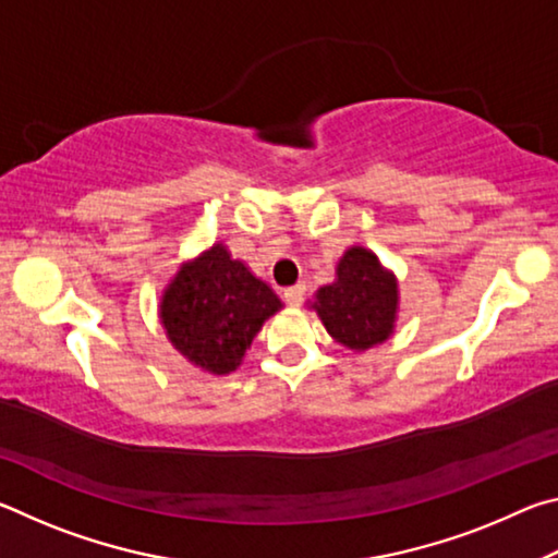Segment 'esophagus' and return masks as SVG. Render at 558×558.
Instances as JSON below:
<instances>
[{
    "instance_id": "34e87169",
    "label": "esophagus",
    "mask_w": 558,
    "mask_h": 558,
    "mask_svg": "<svg viewBox=\"0 0 558 558\" xmlns=\"http://www.w3.org/2000/svg\"><path fill=\"white\" fill-rule=\"evenodd\" d=\"M305 286H292V288H288L286 292H282V295H286V302L288 305H292V307H298L302 300H305Z\"/></svg>"
}]
</instances>
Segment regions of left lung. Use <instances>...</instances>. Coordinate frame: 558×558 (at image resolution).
<instances>
[{"label":"left lung","instance_id":"left-lung-1","mask_svg":"<svg viewBox=\"0 0 558 558\" xmlns=\"http://www.w3.org/2000/svg\"><path fill=\"white\" fill-rule=\"evenodd\" d=\"M335 282L315 292L310 307L335 342L366 352L393 335L399 313V282L376 253L352 245L337 263Z\"/></svg>","mask_w":558,"mask_h":558}]
</instances>
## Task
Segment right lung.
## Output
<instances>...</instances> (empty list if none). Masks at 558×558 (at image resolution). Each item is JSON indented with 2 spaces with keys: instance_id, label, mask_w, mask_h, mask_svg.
Wrapping results in <instances>:
<instances>
[{
  "instance_id": "right-lung-1",
  "label": "right lung",
  "mask_w": 558,
  "mask_h": 558,
  "mask_svg": "<svg viewBox=\"0 0 558 558\" xmlns=\"http://www.w3.org/2000/svg\"><path fill=\"white\" fill-rule=\"evenodd\" d=\"M282 307L268 282L253 276L243 260L214 243L199 258L184 263L162 292L159 319L169 342L194 366L231 374L263 323Z\"/></svg>"
}]
</instances>
